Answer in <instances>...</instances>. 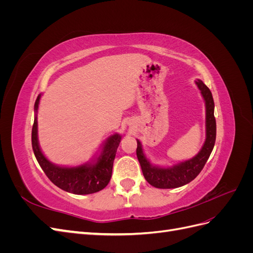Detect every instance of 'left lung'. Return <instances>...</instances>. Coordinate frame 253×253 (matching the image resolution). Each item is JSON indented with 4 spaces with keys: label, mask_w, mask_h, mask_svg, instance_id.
Returning <instances> with one entry per match:
<instances>
[{
    "label": "left lung",
    "mask_w": 253,
    "mask_h": 253,
    "mask_svg": "<svg viewBox=\"0 0 253 253\" xmlns=\"http://www.w3.org/2000/svg\"><path fill=\"white\" fill-rule=\"evenodd\" d=\"M206 104V140L202 150L193 158L172 167L162 168L152 166L144 155L142 145L137 140L136 154L140 164L142 174L151 186L159 189H173L185 186L201 173L213 150L216 138V121L214 117V101L210 89L202 81H195Z\"/></svg>",
    "instance_id": "8db88e82"
}]
</instances>
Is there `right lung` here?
I'll return each mask as SVG.
<instances>
[{
  "mask_svg": "<svg viewBox=\"0 0 253 253\" xmlns=\"http://www.w3.org/2000/svg\"><path fill=\"white\" fill-rule=\"evenodd\" d=\"M41 95L35 102L36 117L32 131V144L35 156L47 177L57 187L66 192L78 195L96 193L104 189L111 180L115 156L121 140V135L110 136L103 144L102 151L95 160L77 167H60L50 163L42 153L38 141L37 112Z\"/></svg>",
  "mask_w": 253,
  "mask_h": 253,
  "instance_id": "obj_1",
  "label": "right lung"
}]
</instances>
